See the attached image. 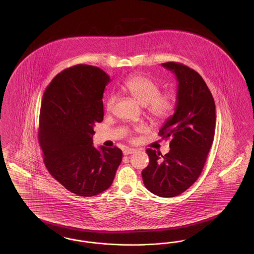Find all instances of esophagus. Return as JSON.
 <instances>
[{
    "instance_id": "obj_1",
    "label": "esophagus",
    "mask_w": 254,
    "mask_h": 254,
    "mask_svg": "<svg viewBox=\"0 0 254 254\" xmlns=\"http://www.w3.org/2000/svg\"><path fill=\"white\" fill-rule=\"evenodd\" d=\"M134 152H136V149H134V148H126L123 153H124V155H128V154H132Z\"/></svg>"
}]
</instances>
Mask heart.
I'll return each mask as SVG.
<instances>
[{"label": "heart", "instance_id": "1", "mask_svg": "<svg viewBox=\"0 0 254 254\" xmlns=\"http://www.w3.org/2000/svg\"><path fill=\"white\" fill-rule=\"evenodd\" d=\"M123 88L142 106H145L148 119L154 124L168 121L175 110V101L172 93L160 91V85L152 78L143 74L128 76ZM116 101L115 95H110L105 103L107 111H111Z\"/></svg>", "mask_w": 254, "mask_h": 254}]
</instances>
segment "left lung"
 Returning a JSON list of instances; mask_svg holds the SVG:
<instances>
[{
	"instance_id": "8db88e82",
	"label": "left lung",
	"mask_w": 254,
	"mask_h": 254,
	"mask_svg": "<svg viewBox=\"0 0 254 254\" xmlns=\"http://www.w3.org/2000/svg\"><path fill=\"white\" fill-rule=\"evenodd\" d=\"M175 73L178 84L175 113L158 133L170 138L166 155L145 151L148 166L142 171L145 188L161 197L177 196L191 187L204 169L215 132V103L201 75L181 63L162 64Z\"/></svg>"
}]
</instances>
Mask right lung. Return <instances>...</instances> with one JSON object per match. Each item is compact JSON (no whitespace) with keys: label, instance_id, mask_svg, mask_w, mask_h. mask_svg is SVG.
<instances>
[{"label":"right lung","instance_id":"add662e5","mask_svg":"<svg viewBox=\"0 0 254 254\" xmlns=\"http://www.w3.org/2000/svg\"><path fill=\"white\" fill-rule=\"evenodd\" d=\"M109 81L101 68L77 64L57 74L43 95L38 138L45 165L55 180L79 196L108 190L121 164L117 146L97 150L92 145L93 127L104 119L102 99Z\"/></svg>","mask_w":254,"mask_h":254}]
</instances>
